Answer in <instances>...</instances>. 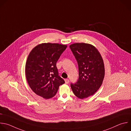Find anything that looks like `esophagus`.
Masks as SVG:
<instances>
[{"mask_svg": "<svg viewBox=\"0 0 131 131\" xmlns=\"http://www.w3.org/2000/svg\"><path fill=\"white\" fill-rule=\"evenodd\" d=\"M64 81H65L66 84H69V82H70V81H69V80H68V79H65Z\"/></svg>", "mask_w": 131, "mask_h": 131, "instance_id": "esophagus-1", "label": "esophagus"}]
</instances>
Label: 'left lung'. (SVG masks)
Returning a JSON list of instances; mask_svg holds the SVG:
<instances>
[{"label":"left lung","instance_id":"8db88e82","mask_svg":"<svg viewBox=\"0 0 131 131\" xmlns=\"http://www.w3.org/2000/svg\"><path fill=\"white\" fill-rule=\"evenodd\" d=\"M78 66L79 76L76 83H71L74 94L83 99L93 95L101 87L105 75L103 59L93 45L84 43L70 45Z\"/></svg>","mask_w":131,"mask_h":131}]
</instances>
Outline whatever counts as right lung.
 I'll list each match as a JSON object with an SVG mask.
<instances>
[{"mask_svg": "<svg viewBox=\"0 0 131 131\" xmlns=\"http://www.w3.org/2000/svg\"><path fill=\"white\" fill-rule=\"evenodd\" d=\"M67 47L57 43H42L31 51L25 73L30 88L36 94L46 99L51 98L65 83L59 75L56 63Z\"/></svg>", "mask_w": 131, "mask_h": 131, "instance_id": "1", "label": "right lung"}]
</instances>
